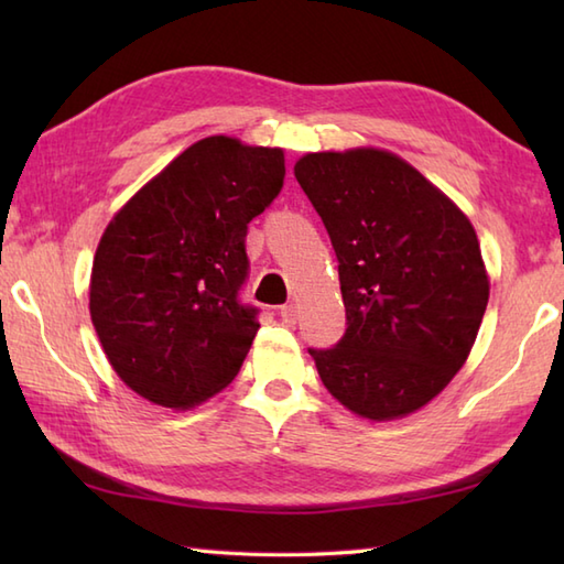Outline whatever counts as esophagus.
Masks as SVG:
<instances>
[{"mask_svg":"<svg viewBox=\"0 0 564 564\" xmlns=\"http://www.w3.org/2000/svg\"><path fill=\"white\" fill-rule=\"evenodd\" d=\"M281 322H283L285 327H295V322H297V307H295L293 303L281 307Z\"/></svg>","mask_w":564,"mask_h":564,"instance_id":"obj_1","label":"esophagus"}]
</instances>
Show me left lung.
<instances>
[{"mask_svg": "<svg viewBox=\"0 0 564 564\" xmlns=\"http://www.w3.org/2000/svg\"><path fill=\"white\" fill-rule=\"evenodd\" d=\"M339 261L346 334L310 349L346 410L392 422L422 410L470 356L489 275L470 218L394 152H307L293 166Z\"/></svg>", "mask_w": 564, "mask_h": 564, "instance_id": "left-lung-1", "label": "left lung"}]
</instances>
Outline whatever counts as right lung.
Returning a JSON list of instances; mask_svg holds the SVG:
<instances>
[{
  "label": "right lung",
  "instance_id": "1",
  "mask_svg": "<svg viewBox=\"0 0 564 564\" xmlns=\"http://www.w3.org/2000/svg\"><path fill=\"white\" fill-rule=\"evenodd\" d=\"M281 148L210 135L118 210L99 239L89 315L111 368L152 404L191 410L232 382L259 329L239 303L247 225L279 196Z\"/></svg>",
  "mask_w": 564,
  "mask_h": 564
}]
</instances>
